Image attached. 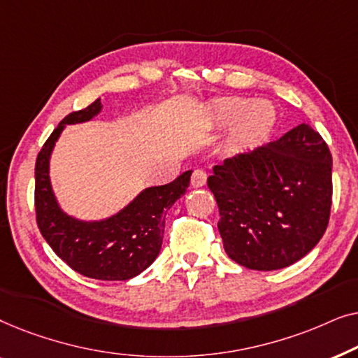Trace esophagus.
<instances>
[{"instance_id":"esophagus-1","label":"esophagus","mask_w":358,"mask_h":358,"mask_svg":"<svg viewBox=\"0 0 358 358\" xmlns=\"http://www.w3.org/2000/svg\"><path fill=\"white\" fill-rule=\"evenodd\" d=\"M207 182V173L203 169H195L190 176V185L192 187H202Z\"/></svg>"}]
</instances>
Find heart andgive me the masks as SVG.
Listing matches in <instances>:
<instances>
[{"instance_id":"1","label":"heart","mask_w":358,"mask_h":358,"mask_svg":"<svg viewBox=\"0 0 358 358\" xmlns=\"http://www.w3.org/2000/svg\"><path fill=\"white\" fill-rule=\"evenodd\" d=\"M215 112L218 119L228 124L241 117L236 125V135L239 138H256L267 130L271 124V112L264 102H256L249 106L246 99H224L215 104Z\"/></svg>"}]
</instances>
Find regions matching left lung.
<instances>
[{
    "instance_id": "left-lung-1",
    "label": "left lung",
    "mask_w": 358,
    "mask_h": 358,
    "mask_svg": "<svg viewBox=\"0 0 358 358\" xmlns=\"http://www.w3.org/2000/svg\"><path fill=\"white\" fill-rule=\"evenodd\" d=\"M207 184L220 210L224 252L252 271L300 261L329 223L332 156L308 124L224 159Z\"/></svg>"
}]
</instances>
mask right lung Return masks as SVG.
<instances>
[{
    "instance_id": "obj_1",
    "label": "right lung",
    "mask_w": 358,
    "mask_h": 358,
    "mask_svg": "<svg viewBox=\"0 0 358 358\" xmlns=\"http://www.w3.org/2000/svg\"><path fill=\"white\" fill-rule=\"evenodd\" d=\"M101 110L99 99L63 119L48 136L36 161V222L42 236L62 261L81 275L97 280H129L158 257L166 213L185 192L190 171L173 182L150 187L129 207L104 222L85 223L58 208L48 180V158L65 124L90 120Z\"/></svg>"
}]
</instances>
